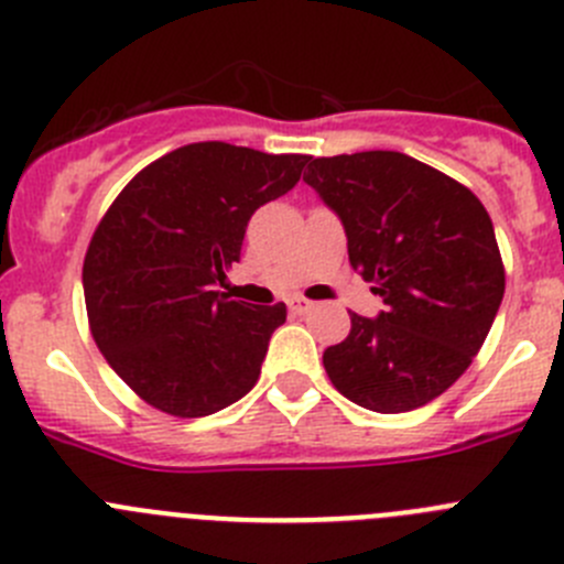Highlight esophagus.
<instances>
[{
  "mask_svg": "<svg viewBox=\"0 0 564 564\" xmlns=\"http://www.w3.org/2000/svg\"><path fill=\"white\" fill-rule=\"evenodd\" d=\"M308 308H312V303H308L306 297H292V300H289V312H292V314H306Z\"/></svg>",
  "mask_w": 564,
  "mask_h": 564,
  "instance_id": "obj_1",
  "label": "esophagus"
}]
</instances>
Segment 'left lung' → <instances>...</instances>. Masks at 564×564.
I'll return each instance as SVG.
<instances>
[{
    "instance_id": "1",
    "label": "left lung",
    "mask_w": 564,
    "mask_h": 564,
    "mask_svg": "<svg viewBox=\"0 0 564 564\" xmlns=\"http://www.w3.org/2000/svg\"><path fill=\"white\" fill-rule=\"evenodd\" d=\"M303 181L345 225L347 256L378 317L323 354L330 383L370 412L440 398L481 350L503 300L501 250L481 199L429 163L392 150L312 158Z\"/></svg>"
}]
</instances>
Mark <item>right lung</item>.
Returning <instances> with one entry per match:
<instances>
[{
	"instance_id": "add662e5",
	"label": "right lung",
	"mask_w": 564,
	"mask_h": 564,
	"mask_svg": "<svg viewBox=\"0 0 564 564\" xmlns=\"http://www.w3.org/2000/svg\"><path fill=\"white\" fill-rule=\"evenodd\" d=\"M306 163L199 141L144 166L105 210L83 261L88 325L141 401L205 417L256 387L286 306L228 300L217 283L252 214L294 188Z\"/></svg>"
}]
</instances>
